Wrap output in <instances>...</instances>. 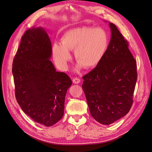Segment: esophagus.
<instances>
[{"label": "esophagus", "instance_id": "esophagus-1", "mask_svg": "<svg viewBox=\"0 0 152 152\" xmlns=\"http://www.w3.org/2000/svg\"><path fill=\"white\" fill-rule=\"evenodd\" d=\"M80 82H81L80 79H79L77 78V77H75V78H74V79H73V83L74 84H79V83H80Z\"/></svg>", "mask_w": 152, "mask_h": 152}]
</instances>
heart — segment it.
I'll use <instances>...</instances> for the list:
<instances>
[{
	"instance_id": "heart-1",
	"label": "heart",
	"mask_w": 152,
	"mask_h": 152,
	"mask_svg": "<svg viewBox=\"0 0 152 152\" xmlns=\"http://www.w3.org/2000/svg\"><path fill=\"white\" fill-rule=\"evenodd\" d=\"M108 45V37L101 28L79 27L66 31L61 37V44L55 42L52 45L54 63L60 69L65 71L71 58L70 50H75L77 60L76 70L84 66L92 68L101 61Z\"/></svg>"
}]
</instances>
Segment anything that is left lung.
Listing matches in <instances>:
<instances>
[{
    "label": "left lung",
    "instance_id": "left-lung-1",
    "mask_svg": "<svg viewBox=\"0 0 152 152\" xmlns=\"http://www.w3.org/2000/svg\"><path fill=\"white\" fill-rule=\"evenodd\" d=\"M108 25L111 39L106 53L97 66L83 77L82 86L91 116L104 125L129 112L137 77L128 42L113 23Z\"/></svg>",
    "mask_w": 152,
    "mask_h": 152
}]
</instances>
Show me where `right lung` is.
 Listing matches in <instances>:
<instances>
[{"label":"right lung","instance_id":"add662e5","mask_svg":"<svg viewBox=\"0 0 152 152\" xmlns=\"http://www.w3.org/2000/svg\"><path fill=\"white\" fill-rule=\"evenodd\" d=\"M52 49L45 29L32 27L22 36L12 68L18 104L32 119L47 127L63 117L72 84L66 73L56 71L50 60Z\"/></svg>","mask_w":152,"mask_h":152}]
</instances>
